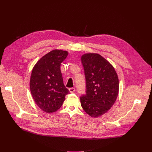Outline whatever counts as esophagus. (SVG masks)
<instances>
[{"mask_svg": "<svg viewBox=\"0 0 152 152\" xmlns=\"http://www.w3.org/2000/svg\"><path fill=\"white\" fill-rule=\"evenodd\" d=\"M69 91H70V92L71 93H73L75 91V88H69Z\"/></svg>", "mask_w": 152, "mask_h": 152, "instance_id": "34e87169", "label": "esophagus"}]
</instances>
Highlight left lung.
<instances>
[{"label":"left lung","instance_id":"obj_1","mask_svg":"<svg viewBox=\"0 0 152 152\" xmlns=\"http://www.w3.org/2000/svg\"><path fill=\"white\" fill-rule=\"evenodd\" d=\"M86 80L85 94L80 97L83 110L93 117L107 113L114 104L119 90L117 74L112 65L97 53L82 56Z\"/></svg>","mask_w":152,"mask_h":152}]
</instances>
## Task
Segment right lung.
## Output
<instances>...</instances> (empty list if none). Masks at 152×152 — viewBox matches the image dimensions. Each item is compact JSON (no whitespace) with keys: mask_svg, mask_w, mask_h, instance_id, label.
Segmentation results:
<instances>
[{"mask_svg":"<svg viewBox=\"0 0 152 152\" xmlns=\"http://www.w3.org/2000/svg\"><path fill=\"white\" fill-rule=\"evenodd\" d=\"M67 55V51L53 50L43 56L32 70L31 92L36 104L46 113L59 109L70 93L64 84L60 67Z\"/></svg>","mask_w":152,"mask_h":152,"instance_id":"right-lung-1","label":"right lung"}]
</instances>
